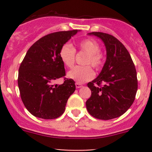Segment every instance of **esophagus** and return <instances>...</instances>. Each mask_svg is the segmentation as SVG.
Here are the masks:
<instances>
[{
  "instance_id": "1",
  "label": "esophagus",
  "mask_w": 152,
  "mask_h": 152,
  "mask_svg": "<svg viewBox=\"0 0 152 152\" xmlns=\"http://www.w3.org/2000/svg\"><path fill=\"white\" fill-rule=\"evenodd\" d=\"M75 86H76V88H82L83 85L81 84H79V83H76L75 84Z\"/></svg>"
}]
</instances>
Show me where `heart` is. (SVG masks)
Listing matches in <instances>:
<instances>
[{
    "label": "heart",
    "instance_id": "1",
    "mask_svg": "<svg viewBox=\"0 0 152 152\" xmlns=\"http://www.w3.org/2000/svg\"><path fill=\"white\" fill-rule=\"evenodd\" d=\"M78 46L81 50L88 53L84 62L88 65L75 66L68 72L67 76L77 83H84L94 77V72L92 67L88 64H91L96 70H100L104 64V56L100 52V44L94 39L81 40L78 43ZM75 49L68 43L64 44L59 50L60 59L68 68H71L75 64Z\"/></svg>",
    "mask_w": 152,
    "mask_h": 152
}]
</instances>
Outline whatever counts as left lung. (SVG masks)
Wrapping results in <instances>:
<instances>
[{"label": "left lung", "instance_id": "left-lung-1", "mask_svg": "<svg viewBox=\"0 0 152 152\" xmlns=\"http://www.w3.org/2000/svg\"><path fill=\"white\" fill-rule=\"evenodd\" d=\"M101 39L107 49V61L99 76L88 87L91 97L86 107L91 116L108 120L119 117L133 103L138 89L135 64L121 42L107 33L93 32Z\"/></svg>", "mask_w": 152, "mask_h": 152}]
</instances>
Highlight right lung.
Instances as JSON below:
<instances>
[{"label": "right lung", "mask_w": 152, "mask_h": 152, "mask_svg": "<svg viewBox=\"0 0 152 152\" xmlns=\"http://www.w3.org/2000/svg\"><path fill=\"white\" fill-rule=\"evenodd\" d=\"M77 29L49 33L36 41L29 49L19 68L18 87L27 110L36 117L52 119L65 110L69 96L75 92V82L65 78L62 84L56 80L65 76L59 50Z\"/></svg>", "instance_id": "add662e5"}]
</instances>
